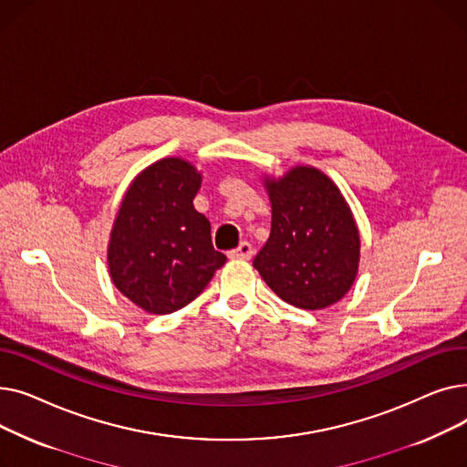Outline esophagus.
Wrapping results in <instances>:
<instances>
[{"label":"esophagus","instance_id":"esophagus-1","mask_svg":"<svg viewBox=\"0 0 467 467\" xmlns=\"http://www.w3.org/2000/svg\"><path fill=\"white\" fill-rule=\"evenodd\" d=\"M252 255H254V248H252L250 242H240L238 248L229 252L231 259H244V261H246V259H252Z\"/></svg>","mask_w":467,"mask_h":467}]
</instances>
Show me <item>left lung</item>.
<instances>
[{
    "instance_id": "8db88e82",
    "label": "left lung",
    "mask_w": 467,
    "mask_h": 467,
    "mask_svg": "<svg viewBox=\"0 0 467 467\" xmlns=\"http://www.w3.org/2000/svg\"><path fill=\"white\" fill-rule=\"evenodd\" d=\"M273 223L254 266L280 299L303 310L335 305L359 266V231L338 187L322 170L296 166L265 178Z\"/></svg>"
}]
</instances>
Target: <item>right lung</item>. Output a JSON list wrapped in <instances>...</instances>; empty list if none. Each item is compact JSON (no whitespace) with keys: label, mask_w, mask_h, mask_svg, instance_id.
I'll use <instances>...</instances> for the list:
<instances>
[{"label":"right lung","mask_w":467,"mask_h":467,"mask_svg":"<svg viewBox=\"0 0 467 467\" xmlns=\"http://www.w3.org/2000/svg\"><path fill=\"white\" fill-rule=\"evenodd\" d=\"M202 176L168 157L141 170L120 202L109 234L115 287L150 314H170L201 296L227 257L212 246L210 221L192 199Z\"/></svg>","instance_id":"right-lung-1"}]
</instances>
